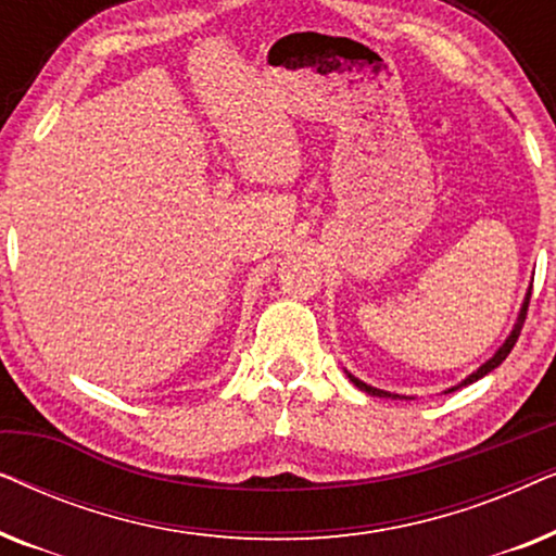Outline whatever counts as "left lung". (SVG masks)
Instances as JSON below:
<instances>
[{"label": "left lung", "mask_w": 556, "mask_h": 556, "mask_svg": "<svg viewBox=\"0 0 556 556\" xmlns=\"http://www.w3.org/2000/svg\"><path fill=\"white\" fill-rule=\"evenodd\" d=\"M529 299H531V293H527V301H523V306H521V314H519V321H516V326H514V331H511V337H508V339L504 341V346H501V349H498V352H496V354H493V356H491V359H489V362H485L481 369H478V371H473V375H470V377L466 379V382H463L460 387H466V384H470V382H476V379H481V377H485V375H489V371H493V369H496V367H498V364H501V362H504L508 354H511V349H514V344H516V339H519V333H521V326H523V321H527V311H529ZM349 379H352V382H354L356 387H359V390H362V392H367V394H371V397H400V394H390V392H384V390H375V387L364 384V382H362V379H356V377H352V375H349ZM455 390H458V387H455ZM451 392H453V390H451Z\"/></svg>", "instance_id": "1"}]
</instances>
